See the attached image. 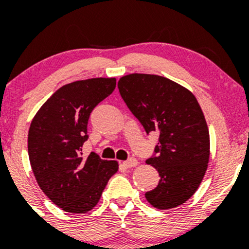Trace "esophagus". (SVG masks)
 <instances>
[{
  "mask_svg": "<svg viewBox=\"0 0 249 249\" xmlns=\"http://www.w3.org/2000/svg\"><path fill=\"white\" fill-rule=\"evenodd\" d=\"M123 165H124V166L126 168H131V167H134V166H137V165H138V160H137V159H134V158H131V159H128V160L123 162Z\"/></svg>",
  "mask_w": 249,
  "mask_h": 249,
  "instance_id": "obj_1",
  "label": "esophagus"
}]
</instances>
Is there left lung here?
I'll return each instance as SVG.
<instances>
[{
  "mask_svg": "<svg viewBox=\"0 0 249 249\" xmlns=\"http://www.w3.org/2000/svg\"><path fill=\"white\" fill-rule=\"evenodd\" d=\"M122 98L145 131L159 133L146 164L158 171V186L145 193L158 210L186 202L198 190L210 160V132L194 95L166 77L131 73L118 81Z\"/></svg>",
  "mask_w": 249,
  "mask_h": 249,
  "instance_id": "1",
  "label": "left lung"
}]
</instances>
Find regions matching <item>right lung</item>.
<instances>
[{"label": "right lung", "mask_w": 249, "mask_h": 249, "mask_svg": "<svg viewBox=\"0 0 249 249\" xmlns=\"http://www.w3.org/2000/svg\"><path fill=\"white\" fill-rule=\"evenodd\" d=\"M116 78H90L63 85L37 111L28 133V153L37 184L53 204L69 213H87L98 204L116 160L91 152L82 157L88 122L113 92Z\"/></svg>", "instance_id": "add662e5"}]
</instances>
